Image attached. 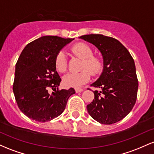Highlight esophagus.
Here are the masks:
<instances>
[{"instance_id":"obj_1","label":"esophagus","mask_w":154,"mask_h":154,"mask_svg":"<svg viewBox=\"0 0 154 154\" xmlns=\"http://www.w3.org/2000/svg\"><path fill=\"white\" fill-rule=\"evenodd\" d=\"M75 90L76 93H81V92L83 91V89H82V88H75Z\"/></svg>"}]
</instances>
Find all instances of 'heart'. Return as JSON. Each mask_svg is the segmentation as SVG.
<instances>
[{"instance_id": "obj_1", "label": "heart", "mask_w": 154, "mask_h": 154, "mask_svg": "<svg viewBox=\"0 0 154 154\" xmlns=\"http://www.w3.org/2000/svg\"><path fill=\"white\" fill-rule=\"evenodd\" d=\"M72 51L82 59L81 69L78 73H68L63 76L62 82L65 87L78 88L85 84L93 75L99 74L103 69V62L98 56H93V51L85 43H78L72 48ZM55 66L58 72L63 73L67 69L66 55L62 51H59L55 58ZM91 72H90L89 71Z\"/></svg>"}]
</instances>
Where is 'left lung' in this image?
Masks as SVG:
<instances>
[{"label": "left lung", "instance_id": "1", "mask_svg": "<svg viewBox=\"0 0 154 154\" xmlns=\"http://www.w3.org/2000/svg\"><path fill=\"white\" fill-rule=\"evenodd\" d=\"M79 38L98 48L103 59V72L91 85L101 91H93L94 99L87 106L88 113L100 124L117 122L131 111L137 99L138 82L134 60L115 38L99 34Z\"/></svg>", "mask_w": 154, "mask_h": 154}]
</instances>
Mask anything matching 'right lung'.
Here are the masks:
<instances>
[{"label":"right lung","mask_w":154,"mask_h":154,"mask_svg":"<svg viewBox=\"0 0 154 154\" xmlns=\"http://www.w3.org/2000/svg\"><path fill=\"white\" fill-rule=\"evenodd\" d=\"M73 40L41 37L27 44L19 56L13 91L19 109L29 119L45 122L57 117L64 111L69 98L75 93L72 88L59 90L61 79L55 66L56 55ZM49 88L54 91L51 94Z\"/></svg>","instance_id":"obj_1"}]
</instances>
